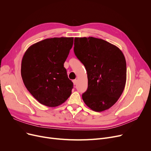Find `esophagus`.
Masks as SVG:
<instances>
[{
  "mask_svg": "<svg viewBox=\"0 0 151 151\" xmlns=\"http://www.w3.org/2000/svg\"><path fill=\"white\" fill-rule=\"evenodd\" d=\"M73 83L74 85H76V83H77V80H73Z\"/></svg>",
  "mask_w": 151,
  "mask_h": 151,
  "instance_id": "1",
  "label": "esophagus"
}]
</instances>
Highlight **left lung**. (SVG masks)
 <instances>
[{
  "mask_svg": "<svg viewBox=\"0 0 151 151\" xmlns=\"http://www.w3.org/2000/svg\"><path fill=\"white\" fill-rule=\"evenodd\" d=\"M74 52L88 73V88L82 95L85 104L97 112L109 109L125 86L127 65L122 52L104 40L91 37L75 38Z\"/></svg>",
  "mask_w": 151,
  "mask_h": 151,
  "instance_id": "left-lung-1",
  "label": "left lung"
}]
</instances>
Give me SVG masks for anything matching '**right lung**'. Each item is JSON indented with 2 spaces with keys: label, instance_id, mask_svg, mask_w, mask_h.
Here are the masks:
<instances>
[{
  "label": "right lung",
  "instance_id": "add662e5",
  "mask_svg": "<svg viewBox=\"0 0 151 151\" xmlns=\"http://www.w3.org/2000/svg\"><path fill=\"white\" fill-rule=\"evenodd\" d=\"M73 44V37L51 38L30 46L21 62L26 88L41 104L58 106L71 93L73 84L63 67Z\"/></svg>",
  "mask_w": 151,
  "mask_h": 151
}]
</instances>
